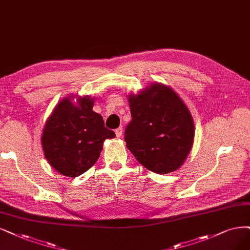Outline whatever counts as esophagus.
Segmentation results:
<instances>
[{
  "label": "esophagus",
  "mask_w": 250,
  "mask_h": 250,
  "mask_svg": "<svg viewBox=\"0 0 250 250\" xmlns=\"http://www.w3.org/2000/svg\"><path fill=\"white\" fill-rule=\"evenodd\" d=\"M115 134H116V136L119 138V137H122L123 136V126H119L118 128H116L115 130Z\"/></svg>",
  "instance_id": "esophagus-1"
}]
</instances>
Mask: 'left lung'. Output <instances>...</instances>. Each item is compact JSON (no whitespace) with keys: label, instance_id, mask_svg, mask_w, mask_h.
I'll use <instances>...</instances> for the list:
<instances>
[{"label":"left lung","instance_id":"1","mask_svg":"<svg viewBox=\"0 0 250 250\" xmlns=\"http://www.w3.org/2000/svg\"><path fill=\"white\" fill-rule=\"evenodd\" d=\"M127 100L132 115L125 132L127 149L154 173L179 169L195 138V125L187 105L163 83H151L138 95H128Z\"/></svg>","mask_w":250,"mask_h":250}]
</instances>
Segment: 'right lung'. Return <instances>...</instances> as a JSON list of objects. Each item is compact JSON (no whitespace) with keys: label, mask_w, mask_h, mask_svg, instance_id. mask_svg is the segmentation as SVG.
<instances>
[{"label":"right lung","mask_w":250,"mask_h":250,"mask_svg":"<svg viewBox=\"0 0 250 250\" xmlns=\"http://www.w3.org/2000/svg\"><path fill=\"white\" fill-rule=\"evenodd\" d=\"M66 97L55 106L41 137L45 159L68 177H77L98 161L106 139L115 133L105 127L100 114L92 111L94 99L79 97L74 104Z\"/></svg>","instance_id":"right-lung-1"}]
</instances>
